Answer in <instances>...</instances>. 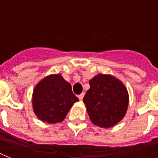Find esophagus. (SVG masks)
<instances>
[{"label":"esophagus","mask_w":158,"mask_h":158,"mask_svg":"<svg viewBox=\"0 0 158 158\" xmlns=\"http://www.w3.org/2000/svg\"><path fill=\"white\" fill-rule=\"evenodd\" d=\"M83 97H84V93H82L81 94H79V96H78V98H79V100L82 101V98H83Z\"/></svg>","instance_id":"esophagus-1"}]
</instances>
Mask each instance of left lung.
I'll use <instances>...</instances> for the list:
<instances>
[{
	"mask_svg": "<svg viewBox=\"0 0 158 158\" xmlns=\"http://www.w3.org/2000/svg\"><path fill=\"white\" fill-rule=\"evenodd\" d=\"M89 83L83 102L89 119L100 127H113L126 114L129 102L127 89L121 81L111 75L98 74Z\"/></svg>",
	"mask_w": 158,
	"mask_h": 158,
	"instance_id": "8db88e82",
	"label": "left lung"
}]
</instances>
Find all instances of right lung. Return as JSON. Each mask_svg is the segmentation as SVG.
<instances>
[{
	"label": "right lung",
	"mask_w": 158,
	"mask_h": 158,
	"mask_svg": "<svg viewBox=\"0 0 158 158\" xmlns=\"http://www.w3.org/2000/svg\"><path fill=\"white\" fill-rule=\"evenodd\" d=\"M32 105L39 120L48 123H56L64 120L67 113L78 102L72 86L60 74L50 75L35 86Z\"/></svg>",
	"instance_id": "1"
}]
</instances>
